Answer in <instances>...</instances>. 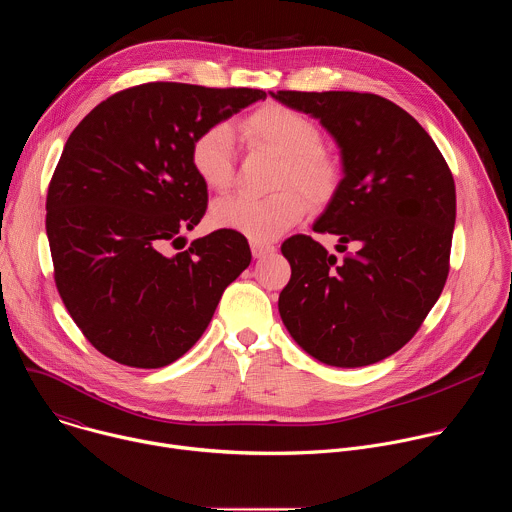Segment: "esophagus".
Segmentation results:
<instances>
[{"instance_id": "34e87169", "label": "esophagus", "mask_w": 512, "mask_h": 512, "mask_svg": "<svg viewBox=\"0 0 512 512\" xmlns=\"http://www.w3.org/2000/svg\"><path fill=\"white\" fill-rule=\"evenodd\" d=\"M251 253L255 259H263L267 255H273L275 253V247L273 245H267V243H257V241H251Z\"/></svg>"}]
</instances>
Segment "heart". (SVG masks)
Returning <instances> with one entry per match:
<instances>
[{
  "label": "heart",
  "instance_id": "b5f03b06",
  "mask_svg": "<svg viewBox=\"0 0 512 512\" xmlns=\"http://www.w3.org/2000/svg\"><path fill=\"white\" fill-rule=\"evenodd\" d=\"M239 127L251 145L281 158L277 188L296 185L316 202L332 194L336 166L320 150L322 135L312 119L285 105L269 103L247 115ZM190 164L208 188L227 190L235 178L233 129L227 123L202 129L192 141ZM295 189L279 190L263 198L251 194L218 198L210 208V223L257 243L275 241L298 225L308 210L303 191Z\"/></svg>",
  "mask_w": 512,
  "mask_h": 512
}]
</instances>
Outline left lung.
I'll return each mask as SVG.
<instances>
[{"mask_svg":"<svg viewBox=\"0 0 512 512\" xmlns=\"http://www.w3.org/2000/svg\"><path fill=\"white\" fill-rule=\"evenodd\" d=\"M269 95L318 119L342 166L312 229L338 235L344 255L336 259L308 235L289 237L281 253L291 277L279 316L316 360L340 369L375 364L413 338L442 294L456 223L452 172L429 133L379 95Z\"/></svg>","mask_w":512,"mask_h":512,"instance_id":"8db88e82","label":"left lung"}]
</instances>
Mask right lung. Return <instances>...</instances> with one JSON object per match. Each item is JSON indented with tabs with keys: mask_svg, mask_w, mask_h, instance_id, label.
<instances>
[{
	"mask_svg": "<svg viewBox=\"0 0 512 512\" xmlns=\"http://www.w3.org/2000/svg\"><path fill=\"white\" fill-rule=\"evenodd\" d=\"M259 89L148 83L97 105L66 139L46 198L54 279L87 340L115 362L160 369L208 328L251 263L243 235L186 241L208 190L190 164L196 135L265 101Z\"/></svg>",
	"mask_w": 512,
	"mask_h": 512,
	"instance_id": "1",
	"label": "right lung"
}]
</instances>
